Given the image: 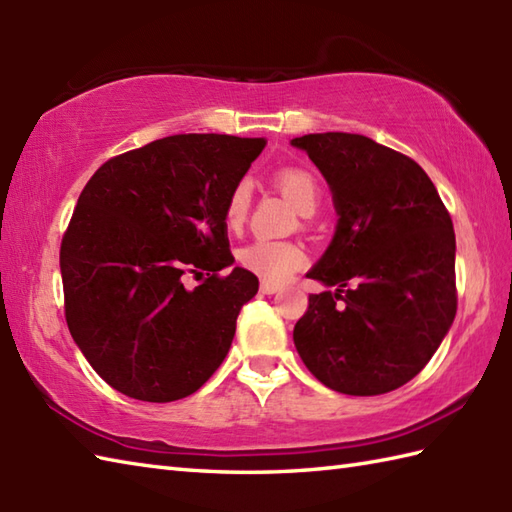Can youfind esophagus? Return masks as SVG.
<instances>
[{
    "label": "esophagus",
    "instance_id": "obj_1",
    "mask_svg": "<svg viewBox=\"0 0 512 512\" xmlns=\"http://www.w3.org/2000/svg\"><path fill=\"white\" fill-rule=\"evenodd\" d=\"M281 286L279 284H270V281H262V292L264 295H275V292H279Z\"/></svg>",
    "mask_w": 512,
    "mask_h": 512
}]
</instances>
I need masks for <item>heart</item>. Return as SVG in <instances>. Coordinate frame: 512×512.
<instances>
[{
  "instance_id": "b5f03b06",
  "label": "heart",
  "mask_w": 512,
  "mask_h": 512,
  "mask_svg": "<svg viewBox=\"0 0 512 512\" xmlns=\"http://www.w3.org/2000/svg\"><path fill=\"white\" fill-rule=\"evenodd\" d=\"M273 180L279 191L295 204L299 213L310 215L319 206V182L308 169L281 167L275 171ZM250 200H253V187H250L248 180L233 184V189L226 195L222 213L228 231H239L244 226L250 211ZM237 262L259 279L279 284V281H286L295 270L306 264V253L299 244L286 242V239L257 237L237 250Z\"/></svg>"
}]
</instances>
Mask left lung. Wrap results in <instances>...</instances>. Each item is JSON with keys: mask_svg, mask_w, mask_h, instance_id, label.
I'll use <instances>...</instances> for the list:
<instances>
[{"mask_svg": "<svg viewBox=\"0 0 512 512\" xmlns=\"http://www.w3.org/2000/svg\"><path fill=\"white\" fill-rule=\"evenodd\" d=\"M292 145L321 169L339 213L308 273L339 290L310 295L292 339L325 387L387 394L420 374L455 319L451 215L416 160L372 138L325 132Z\"/></svg>", "mask_w": 512, "mask_h": 512, "instance_id": "1", "label": "left lung"}]
</instances>
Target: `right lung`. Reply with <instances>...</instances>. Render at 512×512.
Returning <instances> with one entry per match:
<instances>
[{
  "mask_svg": "<svg viewBox=\"0 0 512 512\" xmlns=\"http://www.w3.org/2000/svg\"><path fill=\"white\" fill-rule=\"evenodd\" d=\"M264 138L176 134L96 169L61 239L65 321L107 385L191 396L222 365L259 281L233 268L224 202ZM207 277L186 288L189 274Z\"/></svg>",
  "mask_w": 512,
  "mask_h": 512,
  "instance_id": "add662e5",
  "label": "right lung"
}]
</instances>
